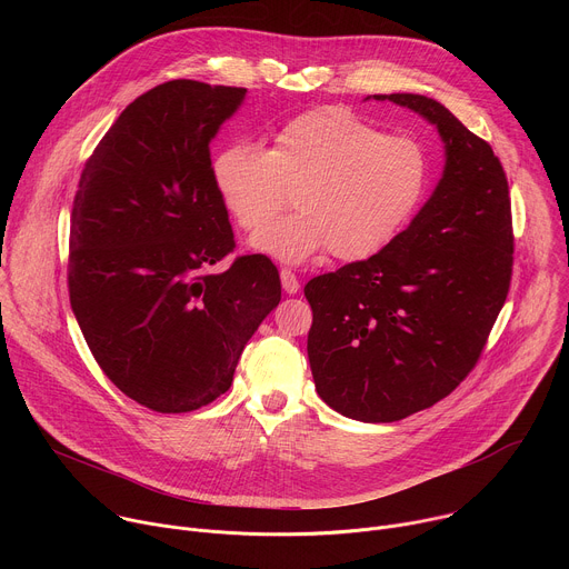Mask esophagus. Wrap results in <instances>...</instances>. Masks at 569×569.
Returning a JSON list of instances; mask_svg holds the SVG:
<instances>
[{
  "instance_id": "obj_1",
  "label": "esophagus",
  "mask_w": 569,
  "mask_h": 569,
  "mask_svg": "<svg viewBox=\"0 0 569 569\" xmlns=\"http://www.w3.org/2000/svg\"><path fill=\"white\" fill-rule=\"evenodd\" d=\"M279 277H281V286H283V290H286L288 295H297V292H299V279L295 277V272H290V270H281V272H279Z\"/></svg>"
}]
</instances>
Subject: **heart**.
Wrapping results in <instances>:
<instances>
[{
    "label": "heart",
    "instance_id": "1",
    "mask_svg": "<svg viewBox=\"0 0 569 569\" xmlns=\"http://www.w3.org/2000/svg\"><path fill=\"white\" fill-rule=\"evenodd\" d=\"M213 189L248 231L296 196L298 213L254 233L250 248L299 266L329 250L340 261L380 252L410 222L430 184L421 141L387 134L342 108L290 119L268 150L233 143L211 161Z\"/></svg>",
    "mask_w": 569,
    "mask_h": 569
}]
</instances>
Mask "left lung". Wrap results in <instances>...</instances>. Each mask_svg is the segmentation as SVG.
Masks as SVG:
<instances>
[{
	"label": "left lung",
	"mask_w": 569,
	"mask_h": 569,
	"mask_svg": "<svg viewBox=\"0 0 569 569\" xmlns=\"http://www.w3.org/2000/svg\"><path fill=\"white\" fill-rule=\"evenodd\" d=\"M373 99L437 128L441 180L378 254L310 279L303 295L319 398L342 417L391 423L432 408L475 367L509 292L513 231L507 176L489 143L435 99Z\"/></svg>",
	"instance_id": "8db88e82"
}]
</instances>
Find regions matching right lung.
I'll use <instances>...</instances> for the list:
<instances>
[{
	"mask_svg": "<svg viewBox=\"0 0 569 569\" xmlns=\"http://www.w3.org/2000/svg\"><path fill=\"white\" fill-rule=\"evenodd\" d=\"M246 88L171 80L134 99L80 176L69 233V301L103 373L161 415L224 393L281 281L238 257L211 180L209 146Z\"/></svg>",
	"mask_w": 569,
	"mask_h": 569,
	"instance_id": "add662e5",
	"label": "right lung"
}]
</instances>
